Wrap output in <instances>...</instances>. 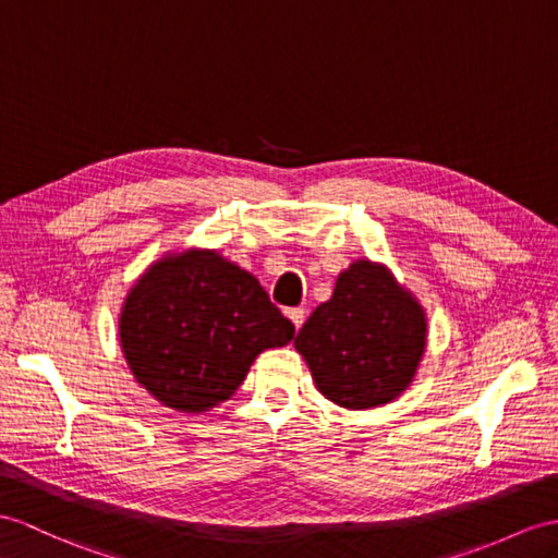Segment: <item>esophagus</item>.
I'll return each mask as SVG.
<instances>
[{"mask_svg": "<svg viewBox=\"0 0 558 558\" xmlns=\"http://www.w3.org/2000/svg\"><path fill=\"white\" fill-rule=\"evenodd\" d=\"M287 317L293 322L295 329H301L303 322H305V310L303 307H291V310H287Z\"/></svg>", "mask_w": 558, "mask_h": 558, "instance_id": "esophagus-1", "label": "esophagus"}]
</instances>
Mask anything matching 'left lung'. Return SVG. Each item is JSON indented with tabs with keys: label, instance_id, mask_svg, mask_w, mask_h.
<instances>
[{
	"label": "left lung",
	"instance_id": "1",
	"mask_svg": "<svg viewBox=\"0 0 558 558\" xmlns=\"http://www.w3.org/2000/svg\"><path fill=\"white\" fill-rule=\"evenodd\" d=\"M295 350L326 398L348 410L390 402L412 384L426 345L424 310L390 271L360 260L298 331Z\"/></svg>",
	"mask_w": 558,
	"mask_h": 558
}]
</instances>
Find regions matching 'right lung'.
Instances as JSON below:
<instances>
[{"mask_svg": "<svg viewBox=\"0 0 558 558\" xmlns=\"http://www.w3.org/2000/svg\"><path fill=\"white\" fill-rule=\"evenodd\" d=\"M293 333L260 281L213 251L156 263L120 315L134 378L180 412H206L232 398L253 360L287 345Z\"/></svg>", "mask_w": 558, "mask_h": 558, "instance_id": "1", "label": "right lung"}]
</instances>
